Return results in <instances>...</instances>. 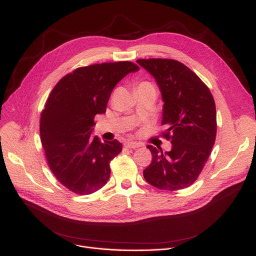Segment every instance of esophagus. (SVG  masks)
<instances>
[{
	"instance_id": "1",
	"label": "esophagus",
	"mask_w": 256,
	"mask_h": 256,
	"mask_svg": "<svg viewBox=\"0 0 256 256\" xmlns=\"http://www.w3.org/2000/svg\"><path fill=\"white\" fill-rule=\"evenodd\" d=\"M124 146L128 147V148H138V147H140V144L132 141H126Z\"/></svg>"
}]
</instances>
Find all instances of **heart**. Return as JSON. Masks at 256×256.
<instances>
[{"label": "heart", "mask_w": 256, "mask_h": 256, "mask_svg": "<svg viewBox=\"0 0 256 256\" xmlns=\"http://www.w3.org/2000/svg\"><path fill=\"white\" fill-rule=\"evenodd\" d=\"M144 83H145V82H144Z\"/></svg>", "instance_id": "heart-1"}]
</instances>
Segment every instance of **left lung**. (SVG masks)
Segmentation results:
<instances>
[{
  "label": "left lung",
  "mask_w": 256,
  "mask_h": 256,
  "mask_svg": "<svg viewBox=\"0 0 256 256\" xmlns=\"http://www.w3.org/2000/svg\"><path fill=\"white\" fill-rule=\"evenodd\" d=\"M156 80L164 102L162 136L171 141L170 152L148 145L150 165L146 182L160 190L178 191L191 186L202 171L216 140V104L208 87L180 61L138 59Z\"/></svg>",
  "instance_id": "left-lung-1"
}]
</instances>
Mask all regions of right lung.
I'll list each match as a JSON object with an SVG mask.
<instances>
[{"instance_id": "right-lung-1", "label": "right lung", "mask_w": 256, "mask_h": 256, "mask_svg": "<svg viewBox=\"0 0 256 256\" xmlns=\"http://www.w3.org/2000/svg\"><path fill=\"white\" fill-rule=\"evenodd\" d=\"M137 70L130 61L78 67L50 93L40 117V139L50 171L70 191L88 195L109 180L110 162L122 144L91 137L94 117L106 112L119 80Z\"/></svg>"}]
</instances>
